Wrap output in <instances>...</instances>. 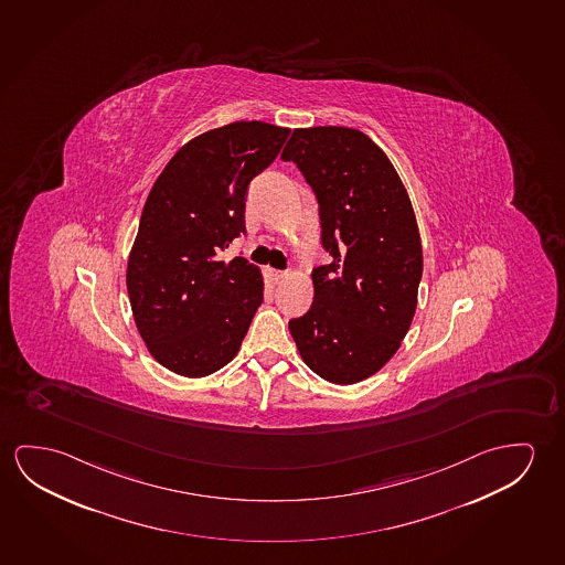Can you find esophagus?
I'll list each match as a JSON object with an SVG mask.
<instances>
[{
    "label": "esophagus",
    "instance_id": "obj_1",
    "mask_svg": "<svg viewBox=\"0 0 565 565\" xmlns=\"http://www.w3.org/2000/svg\"><path fill=\"white\" fill-rule=\"evenodd\" d=\"M269 278H271V281H276L278 284L279 279L284 278L286 276V271H281V269H268Z\"/></svg>",
    "mask_w": 565,
    "mask_h": 565
}]
</instances>
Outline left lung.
Listing matches in <instances>:
<instances>
[{
	"instance_id": "obj_1",
	"label": "left lung",
	"mask_w": 565,
	"mask_h": 565,
	"mask_svg": "<svg viewBox=\"0 0 565 565\" xmlns=\"http://www.w3.org/2000/svg\"><path fill=\"white\" fill-rule=\"evenodd\" d=\"M281 160L311 185L329 254L311 271L313 305L289 321L291 337L322 380L362 382L397 352L417 309L423 248L407 190L362 130L296 129Z\"/></svg>"
}]
</instances>
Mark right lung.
Segmentation results:
<instances>
[{
  "label": "right lung",
  "instance_id": "obj_1",
  "mask_svg": "<svg viewBox=\"0 0 565 565\" xmlns=\"http://www.w3.org/2000/svg\"><path fill=\"white\" fill-rule=\"evenodd\" d=\"M289 129L236 121L175 152L148 193L127 266L130 309L157 362L203 377L236 356L260 307V271L221 252L244 233V198Z\"/></svg>",
  "mask_w": 565,
  "mask_h": 565
}]
</instances>
